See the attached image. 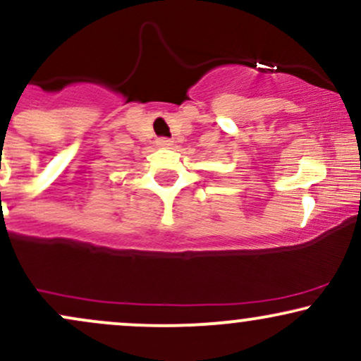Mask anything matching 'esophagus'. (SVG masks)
<instances>
[{"mask_svg":"<svg viewBox=\"0 0 361 361\" xmlns=\"http://www.w3.org/2000/svg\"><path fill=\"white\" fill-rule=\"evenodd\" d=\"M156 144L159 147H171L173 146V140L171 139H166V137H161L156 140Z\"/></svg>","mask_w":361,"mask_h":361,"instance_id":"34e87169","label":"esophagus"}]
</instances>
